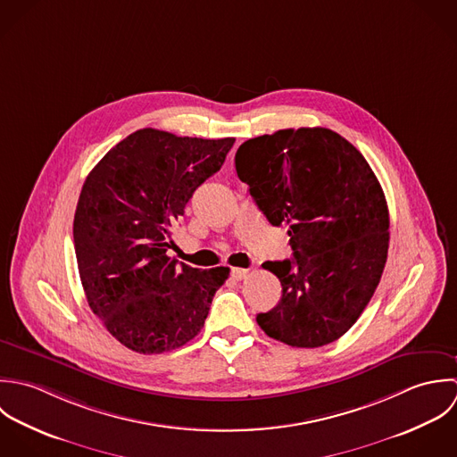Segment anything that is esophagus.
<instances>
[{"label":"esophagus","mask_w":457,"mask_h":457,"mask_svg":"<svg viewBox=\"0 0 457 457\" xmlns=\"http://www.w3.org/2000/svg\"><path fill=\"white\" fill-rule=\"evenodd\" d=\"M247 274H249V270H245V269H231V277L237 278V280L245 278V275Z\"/></svg>","instance_id":"obj_1"}]
</instances>
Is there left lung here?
<instances>
[{
    "label": "left lung",
    "instance_id": "obj_1",
    "mask_svg": "<svg viewBox=\"0 0 457 457\" xmlns=\"http://www.w3.org/2000/svg\"><path fill=\"white\" fill-rule=\"evenodd\" d=\"M272 226H287L293 260L265 262L280 302L256 316L265 334L296 348L345 336L364 312L388 253V208L364 155L330 129H286L245 141L235 155Z\"/></svg>",
    "mask_w": 457,
    "mask_h": 457
}]
</instances>
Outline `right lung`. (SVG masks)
Wrapping results in <instances>:
<instances>
[{"mask_svg":"<svg viewBox=\"0 0 457 457\" xmlns=\"http://www.w3.org/2000/svg\"><path fill=\"white\" fill-rule=\"evenodd\" d=\"M233 143L141 129L111 148L83 185L74 245L88 305L136 353H164L194 339L229 275L228 267L179 265L166 253L185 204L222 168Z\"/></svg>","mask_w":457,"mask_h":457,"instance_id":"add662e5","label":"right lung"}]
</instances>
